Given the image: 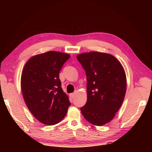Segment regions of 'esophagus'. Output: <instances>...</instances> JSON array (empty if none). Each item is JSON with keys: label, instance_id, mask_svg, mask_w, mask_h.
Wrapping results in <instances>:
<instances>
[{"label": "esophagus", "instance_id": "esophagus-1", "mask_svg": "<svg viewBox=\"0 0 152 152\" xmlns=\"http://www.w3.org/2000/svg\"><path fill=\"white\" fill-rule=\"evenodd\" d=\"M70 97H71V98L73 99V98L75 97V96H76V93H71V94H70Z\"/></svg>", "mask_w": 152, "mask_h": 152}]
</instances>
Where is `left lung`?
<instances>
[{
  "mask_svg": "<svg viewBox=\"0 0 152 152\" xmlns=\"http://www.w3.org/2000/svg\"><path fill=\"white\" fill-rule=\"evenodd\" d=\"M86 70L87 102L80 110L91 124L102 126L114 118L124 101L127 78L121 63L112 55L91 51L76 56Z\"/></svg>",
  "mask_w": 152,
  "mask_h": 152,
  "instance_id": "left-lung-1",
  "label": "left lung"
}]
</instances>
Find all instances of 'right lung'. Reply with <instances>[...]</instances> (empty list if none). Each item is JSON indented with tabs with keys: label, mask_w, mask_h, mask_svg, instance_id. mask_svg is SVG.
<instances>
[{
	"label": "right lung",
	"mask_w": 152,
	"mask_h": 152,
	"mask_svg": "<svg viewBox=\"0 0 152 152\" xmlns=\"http://www.w3.org/2000/svg\"><path fill=\"white\" fill-rule=\"evenodd\" d=\"M69 54L50 51L34 56L22 70L21 87L25 104L42 124L53 125L65 117L70 105L61 88L59 72Z\"/></svg>",
	"instance_id": "right-lung-1"
}]
</instances>
